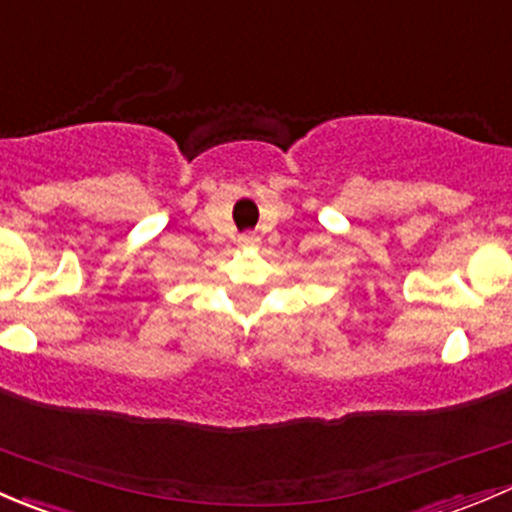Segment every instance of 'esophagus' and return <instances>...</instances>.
<instances>
[{
  "instance_id": "34e87169",
  "label": "esophagus",
  "mask_w": 512,
  "mask_h": 512,
  "mask_svg": "<svg viewBox=\"0 0 512 512\" xmlns=\"http://www.w3.org/2000/svg\"><path fill=\"white\" fill-rule=\"evenodd\" d=\"M237 242H240L242 247H255L257 242H260V237H257L255 232H245V235L237 237Z\"/></svg>"
}]
</instances>
